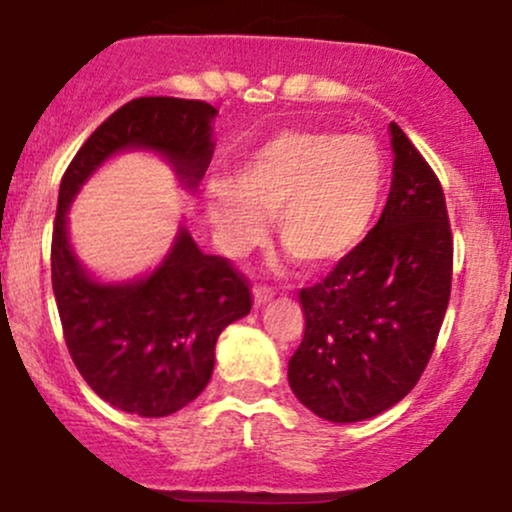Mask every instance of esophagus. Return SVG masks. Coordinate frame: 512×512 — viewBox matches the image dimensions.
<instances>
[{"label": "esophagus", "instance_id": "esophagus-1", "mask_svg": "<svg viewBox=\"0 0 512 512\" xmlns=\"http://www.w3.org/2000/svg\"><path fill=\"white\" fill-rule=\"evenodd\" d=\"M273 298V291L271 288H266V286H256L254 288V305L258 308V305H263V303H268V300Z\"/></svg>", "mask_w": 512, "mask_h": 512}]
</instances>
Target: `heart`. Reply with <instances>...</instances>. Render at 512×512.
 Listing matches in <instances>:
<instances>
[{
    "instance_id": "obj_1",
    "label": "heart",
    "mask_w": 512,
    "mask_h": 512,
    "mask_svg": "<svg viewBox=\"0 0 512 512\" xmlns=\"http://www.w3.org/2000/svg\"><path fill=\"white\" fill-rule=\"evenodd\" d=\"M384 194V162L362 135L286 130L234 165V184L207 187L219 249L244 256L266 236V217L310 268L333 266L370 231Z\"/></svg>"
}]
</instances>
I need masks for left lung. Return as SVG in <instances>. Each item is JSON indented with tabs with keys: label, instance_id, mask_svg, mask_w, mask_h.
Returning <instances> with one entry per match:
<instances>
[{
	"label": "left lung",
	"instance_id": "obj_1",
	"mask_svg": "<svg viewBox=\"0 0 512 512\" xmlns=\"http://www.w3.org/2000/svg\"><path fill=\"white\" fill-rule=\"evenodd\" d=\"M389 133L394 167L382 217L323 281L298 295L305 330L288 384L300 404L335 424L372 419L412 392L451 295L444 189L397 123Z\"/></svg>",
	"mask_w": 512,
	"mask_h": 512
}]
</instances>
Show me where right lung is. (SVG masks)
I'll list each match as a JSON object with an SVG mask.
<instances>
[{
	"instance_id": "1",
	"label": "right lung",
	"mask_w": 512,
	"mask_h": 512,
	"mask_svg": "<svg viewBox=\"0 0 512 512\" xmlns=\"http://www.w3.org/2000/svg\"><path fill=\"white\" fill-rule=\"evenodd\" d=\"M204 100L135 98L93 130L63 172L51 236V283L73 365L103 402L170 416L204 392L221 330L251 310L249 281L229 258L199 251L179 229L165 261L128 283H100L68 244L66 212L88 177L123 150H155L194 189L212 160Z\"/></svg>"
}]
</instances>
